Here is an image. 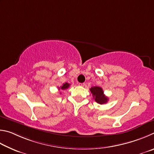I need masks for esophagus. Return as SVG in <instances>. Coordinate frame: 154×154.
<instances>
[{
	"label": "esophagus",
	"mask_w": 154,
	"mask_h": 154,
	"mask_svg": "<svg viewBox=\"0 0 154 154\" xmlns=\"http://www.w3.org/2000/svg\"><path fill=\"white\" fill-rule=\"evenodd\" d=\"M79 85L80 86V87H84V86L85 85V83H79Z\"/></svg>",
	"instance_id": "1"
}]
</instances>
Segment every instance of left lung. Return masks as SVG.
<instances>
[{
    "label": "left lung",
    "mask_w": 154,
    "mask_h": 154,
    "mask_svg": "<svg viewBox=\"0 0 154 154\" xmlns=\"http://www.w3.org/2000/svg\"><path fill=\"white\" fill-rule=\"evenodd\" d=\"M90 91L92 93L93 99L97 103L104 104L108 101V98L104 95L102 88L99 87H93L90 88Z\"/></svg>",
    "instance_id": "obj_1"
}]
</instances>
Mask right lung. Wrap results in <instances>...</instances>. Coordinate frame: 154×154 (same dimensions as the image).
<instances>
[{"mask_svg": "<svg viewBox=\"0 0 154 154\" xmlns=\"http://www.w3.org/2000/svg\"><path fill=\"white\" fill-rule=\"evenodd\" d=\"M69 83H67V82H66V83H63V85L61 86V87H58L59 88V90H66V89H67V88H68V87H69Z\"/></svg>", "mask_w": 154, "mask_h": 154, "instance_id": "add662e5", "label": "right lung"}]
</instances>
